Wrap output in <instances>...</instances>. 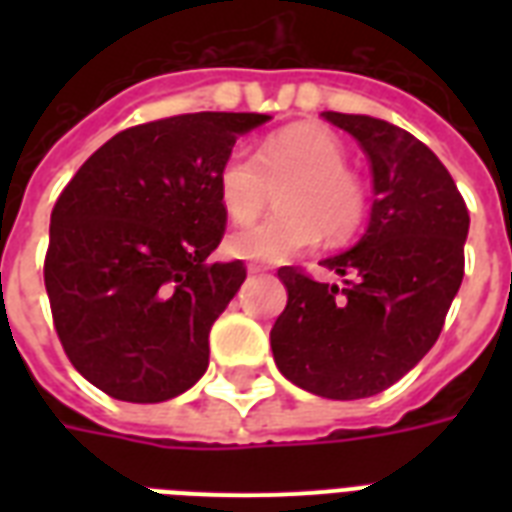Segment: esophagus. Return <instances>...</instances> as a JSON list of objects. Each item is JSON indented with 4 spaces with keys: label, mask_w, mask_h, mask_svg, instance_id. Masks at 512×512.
Segmentation results:
<instances>
[{
    "label": "esophagus",
    "mask_w": 512,
    "mask_h": 512,
    "mask_svg": "<svg viewBox=\"0 0 512 512\" xmlns=\"http://www.w3.org/2000/svg\"><path fill=\"white\" fill-rule=\"evenodd\" d=\"M247 271L252 273V276H257V273H265V271H268V268H265V265H260V263H249Z\"/></svg>",
    "instance_id": "obj_1"
}]
</instances>
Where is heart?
Instances as JSON below:
<instances>
[{
  "mask_svg": "<svg viewBox=\"0 0 512 512\" xmlns=\"http://www.w3.org/2000/svg\"><path fill=\"white\" fill-rule=\"evenodd\" d=\"M332 132L297 124L263 140L255 156L241 148L225 156L217 172V196L236 225L252 223L279 193V215L231 233L225 249L241 260L284 263L313 249L327 236L345 241L361 228L366 212L364 185Z\"/></svg>",
  "mask_w": 512,
  "mask_h": 512,
  "instance_id": "b5f03b06",
  "label": "heart"
}]
</instances>
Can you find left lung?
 Masks as SVG:
<instances>
[{
    "label": "left lung",
    "mask_w": 512,
    "mask_h": 512,
    "mask_svg": "<svg viewBox=\"0 0 512 512\" xmlns=\"http://www.w3.org/2000/svg\"><path fill=\"white\" fill-rule=\"evenodd\" d=\"M321 116L364 148L372 212L353 247L321 260L342 287L279 268L287 308L271 350L297 388L353 401L390 388L433 348L462 284L470 215L452 175L412 132L364 114Z\"/></svg>",
    "instance_id": "8db88e82"
}]
</instances>
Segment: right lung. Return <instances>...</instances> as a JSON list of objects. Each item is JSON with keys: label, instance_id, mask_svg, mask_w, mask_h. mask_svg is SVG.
<instances>
[{"label": "right lung", "instance_id": "add662e5", "mask_svg": "<svg viewBox=\"0 0 512 512\" xmlns=\"http://www.w3.org/2000/svg\"><path fill=\"white\" fill-rule=\"evenodd\" d=\"M268 114L201 111L138 124L103 143L50 217L44 287L55 332L84 380L159 404L209 366V329L247 279L207 263L223 239L217 172Z\"/></svg>", "mask_w": 512, "mask_h": 512}]
</instances>
